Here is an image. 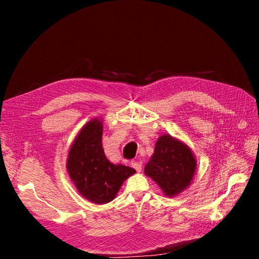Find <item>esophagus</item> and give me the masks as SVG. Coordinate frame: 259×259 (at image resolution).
Here are the masks:
<instances>
[{
    "label": "esophagus",
    "mask_w": 259,
    "mask_h": 259,
    "mask_svg": "<svg viewBox=\"0 0 259 259\" xmlns=\"http://www.w3.org/2000/svg\"><path fill=\"white\" fill-rule=\"evenodd\" d=\"M132 166L134 167L137 171H140L143 168V163H142V161H138V160L132 161Z\"/></svg>",
    "instance_id": "34e87169"
}]
</instances>
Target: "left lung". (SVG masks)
Instances as JSON below:
<instances>
[{
	"instance_id": "obj_1",
	"label": "left lung",
	"mask_w": 259,
	"mask_h": 259,
	"mask_svg": "<svg viewBox=\"0 0 259 259\" xmlns=\"http://www.w3.org/2000/svg\"><path fill=\"white\" fill-rule=\"evenodd\" d=\"M195 166L197 163L189 148L169 135H163L155 144L145 173L161 187L165 195L173 197L190 184Z\"/></svg>"
}]
</instances>
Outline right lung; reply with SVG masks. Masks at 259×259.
<instances>
[{
	"label": "right lung",
	"mask_w": 259,
	"mask_h": 259,
	"mask_svg": "<svg viewBox=\"0 0 259 259\" xmlns=\"http://www.w3.org/2000/svg\"><path fill=\"white\" fill-rule=\"evenodd\" d=\"M103 123L89 122L70 149L67 168L77 190L83 197L97 204L114 199L123 182L135 169L109 161L101 144Z\"/></svg>",
	"instance_id": "1"
}]
</instances>
